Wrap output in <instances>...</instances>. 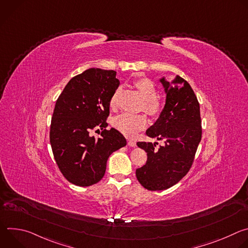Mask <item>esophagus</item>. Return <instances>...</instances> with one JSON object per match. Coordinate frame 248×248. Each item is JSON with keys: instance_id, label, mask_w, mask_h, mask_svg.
Listing matches in <instances>:
<instances>
[{"instance_id": "1", "label": "esophagus", "mask_w": 248, "mask_h": 248, "mask_svg": "<svg viewBox=\"0 0 248 248\" xmlns=\"http://www.w3.org/2000/svg\"><path fill=\"white\" fill-rule=\"evenodd\" d=\"M127 144H128V146H130V147H134L135 145H136V142L134 140H132V139H128L127 140Z\"/></svg>"}]
</instances>
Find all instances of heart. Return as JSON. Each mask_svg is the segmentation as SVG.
I'll list each match as a JSON object with an SVG mask.
<instances>
[{
    "label": "heart",
    "mask_w": 248,
    "mask_h": 248,
    "mask_svg": "<svg viewBox=\"0 0 248 248\" xmlns=\"http://www.w3.org/2000/svg\"><path fill=\"white\" fill-rule=\"evenodd\" d=\"M135 87L144 99V111L150 115L156 116L162 110L161 103L156 99L157 89L153 81L148 78H140L134 82ZM119 91L117 90L110 99V106L115 108L118 102ZM147 124L146 117L143 115H132L124 113L113 120V125L126 135H134L138 130L142 129Z\"/></svg>",
    "instance_id": "1"
}]
</instances>
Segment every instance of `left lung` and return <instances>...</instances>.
I'll list each match as a JSON object with an SVG mask.
<instances>
[{
  "label": "left lung",
  "mask_w": 248,
  "mask_h": 248,
  "mask_svg": "<svg viewBox=\"0 0 248 248\" xmlns=\"http://www.w3.org/2000/svg\"><path fill=\"white\" fill-rule=\"evenodd\" d=\"M166 93V103L146 135L165 144L157 150L156 142H137L147 153L146 164L136 170L140 185L148 190H164L178 184L189 170L201 140L198 100L191 86L176 76L171 81L159 80Z\"/></svg>",
  "instance_id": "1"
}]
</instances>
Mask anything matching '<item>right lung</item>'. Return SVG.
Returning <instances> with one entry per match:
<instances>
[{"label":"right lung","instance_id":"1","mask_svg":"<svg viewBox=\"0 0 248 248\" xmlns=\"http://www.w3.org/2000/svg\"><path fill=\"white\" fill-rule=\"evenodd\" d=\"M115 70L89 68L73 78L59 96L50 128V142L64 178L78 186L102 180L110 155L126 145L116 128L105 129L110 99L120 85ZM102 129L95 139L92 129Z\"/></svg>","mask_w":248,"mask_h":248}]
</instances>
